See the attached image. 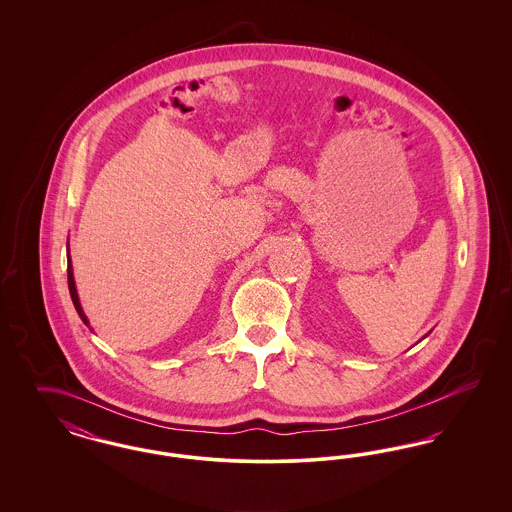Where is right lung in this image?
Segmentation results:
<instances>
[{
  "label": "right lung",
  "mask_w": 512,
  "mask_h": 512,
  "mask_svg": "<svg viewBox=\"0 0 512 512\" xmlns=\"http://www.w3.org/2000/svg\"><path fill=\"white\" fill-rule=\"evenodd\" d=\"M67 278H69V292H71V297H73L74 309H76V313L80 315V318L84 320V324H88V318H86L84 311H82V307H80V301H78V293H76V286H74L73 265H71V257H69V267H67Z\"/></svg>",
  "instance_id": "1"
}]
</instances>
